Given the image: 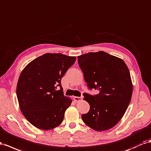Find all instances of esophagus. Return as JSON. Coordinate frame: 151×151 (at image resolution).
I'll return each instance as SVG.
<instances>
[{
  "label": "esophagus",
  "mask_w": 151,
  "mask_h": 151,
  "mask_svg": "<svg viewBox=\"0 0 151 151\" xmlns=\"http://www.w3.org/2000/svg\"><path fill=\"white\" fill-rule=\"evenodd\" d=\"M74 100L76 101V102H78V101H80L83 100V97H80V96H75L74 98Z\"/></svg>",
  "instance_id": "esophagus-1"
}]
</instances>
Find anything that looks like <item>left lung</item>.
<instances>
[{
	"label": "left lung",
	"mask_w": 151,
	"mask_h": 151,
	"mask_svg": "<svg viewBox=\"0 0 151 151\" xmlns=\"http://www.w3.org/2000/svg\"><path fill=\"white\" fill-rule=\"evenodd\" d=\"M77 58L89 89L100 91L95 95L83 94L90 109L82 119L98 132L111 129L123 117L132 99L129 69L123 60L104 51L88 52Z\"/></svg>",
	"instance_id": "8db88e82"
}]
</instances>
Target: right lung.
I'll return each mask as SVG.
<instances>
[{
	"label": "right lung",
	"instance_id": "add662e5",
	"mask_svg": "<svg viewBox=\"0 0 151 151\" xmlns=\"http://www.w3.org/2000/svg\"><path fill=\"white\" fill-rule=\"evenodd\" d=\"M76 60L62 53H46L32 60L20 74L16 86L19 108L35 127L49 130L62 123L72 100L63 95L61 79Z\"/></svg>",
	"mask_w": 151,
	"mask_h": 151
}]
</instances>
